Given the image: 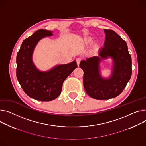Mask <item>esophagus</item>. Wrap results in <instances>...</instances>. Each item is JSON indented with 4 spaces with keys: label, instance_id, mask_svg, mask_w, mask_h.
Returning a JSON list of instances; mask_svg holds the SVG:
<instances>
[{
    "label": "esophagus",
    "instance_id": "esophagus-1",
    "mask_svg": "<svg viewBox=\"0 0 146 146\" xmlns=\"http://www.w3.org/2000/svg\"><path fill=\"white\" fill-rule=\"evenodd\" d=\"M81 59L80 58H77V59H76V63H77V64L78 66H79V64H80V63L81 62Z\"/></svg>",
    "mask_w": 146,
    "mask_h": 146
}]
</instances>
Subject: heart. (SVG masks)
Segmentation results:
<instances>
[{
    "instance_id": "obj_1",
    "label": "heart",
    "mask_w": 146,
    "mask_h": 146,
    "mask_svg": "<svg viewBox=\"0 0 146 146\" xmlns=\"http://www.w3.org/2000/svg\"><path fill=\"white\" fill-rule=\"evenodd\" d=\"M93 42V38L91 37H86V38H84V43L86 44H91Z\"/></svg>"
}]
</instances>
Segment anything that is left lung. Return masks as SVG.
Returning a JSON list of instances; mask_svg holds the SVG:
<instances>
[{"mask_svg":"<svg viewBox=\"0 0 146 146\" xmlns=\"http://www.w3.org/2000/svg\"><path fill=\"white\" fill-rule=\"evenodd\" d=\"M106 34L104 47L99 51V56L87 58L80 63L84 72L83 84L85 91L91 98L107 100L119 96L124 90L131 76V57L126 42L114 31L104 29ZM113 59L111 76L102 78L100 63L103 59Z\"/></svg>","mask_w":146,"mask_h":146,"instance_id":"8db88e82","label":"left lung"}]
</instances>
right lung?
<instances>
[{
  "label": "right lung",
  "instance_id": "obj_1",
  "mask_svg": "<svg viewBox=\"0 0 146 146\" xmlns=\"http://www.w3.org/2000/svg\"><path fill=\"white\" fill-rule=\"evenodd\" d=\"M52 32L39 29L23 40L16 57V76L22 88L30 98L39 101H51L59 96L64 81L77 68L74 60L54 66L47 72L37 69L32 61L33 50L37 43Z\"/></svg>",
  "mask_w": 146,
  "mask_h": 146
}]
</instances>
